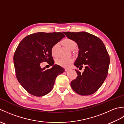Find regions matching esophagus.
<instances>
[{
    "instance_id": "esophagus-1",
    "label": "esophagus",
    "mask_w": 124,
    "mask_h": 124,
    "mask_svg": "<svg viewBox=\"0 0 124 124\" xmlns=\"http://www.w3.org/2000/svg\"><path fill=\"white\" fill-rule=\"evenodd\" d=\"M69 70V68H65V70L66 71H68Z\"/></svg>"
}]
</instances>
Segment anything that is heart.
<instances>
[{
  "instance_id": "heart-1",
  "label": "heart",
  "mask_w": 124,
  "mask_h": 124,
  "mask_svg": "<svg viewBox=\"0 0 124 124\" xmlns=\"http://www.w3.org/2000/svg\"><path fill=\"white\" fill-rule=\"evenodd\" d=\"M63 44L68 48L70 49L73 48H75L76 46V42L72 40V39L70 38H65V39H64L63 41ZM58 46H59V44H55L52 47L51 53L53 56H57V50L58 48ZM73 61H74V59L72 57H62L57 60L56 63L57 65H60L61 67L67 68L69 67Z\"/></svg>"
}]
</instances>
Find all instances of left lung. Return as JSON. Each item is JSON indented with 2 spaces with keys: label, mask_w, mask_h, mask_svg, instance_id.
Returning a JSON list of instances; mask_svg holds the SVG:
<instances>
[{
  "label": "left lung",
  "mask_w": 124,
  "mask_h": 124,
  "mask_svg": "<svg viewBox=\"0 0 124 124\" xmlns=\"http://www.w3.org/2000/svg\"><path fill=\"white\" fill-rule=\"evenodd\" d=\"M64 33L78 45L79 53L74 65L81 69L85 67L83 73L75 70L77 76L71 81V86L81 95L93 94L101 86L108 73L110 57L106 46L99 38L88 32Z\"/></svg>",
  "instance_id": "left-lung-1"
}]
</instances>
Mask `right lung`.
Returning a JSON list of instances; mask_svg holds the SVG:
<instances>
[{"label": "right lung", "mask_w": 124, "mask_h": 124, "mask_svg": "<svg viewBox=\"0 0 124 124\" xmlns=\"http://www.w3.org/2000/svg\"><path fill=\"white\" fill-rule=\"evenodd\" d=\"M64 37L62 32H37L26 36L18 44L13 57L16 76L29 93L36 96L49 93L57 76L64 71L60 65H52L51 53L52 46ZM43 62L53 67L41 69Z\"/></svg>", "instance_id": "add662e5"}]
</instances>
